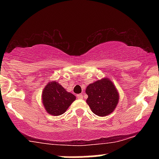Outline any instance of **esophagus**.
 <instances>
[{
	"label": "esophagus",
	"instance_id": "34e87169",
	"mask_svg": "<svg viewBox=\"0 0 159 159\" xmlns=\"http://www.w3.org/2000/svg\"><path fill=\"white\" fill-rule=\"evenodd\" d=\"M77 97L78 98H81V99H82V98H84V96L82 94H78Z\"/></svg>",
	"mask_w": 159,
	"mask_h": 159
}]
</instances>
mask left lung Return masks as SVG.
I'll return each mask as SVG.
<instances>
[{
    "mask_svg": "<svg viewBox=\"0 0 159 159\" xmlns=\"http://www.w3.org/2000/svg\"><path fill=\"white\" fill-rule=\"evenodd\" d=\"M87 103L91 111L99 116L111 114L119 102V93L109 78H105L87 86Z\"/></svg>",
    "mask_w": 159,
    "mask_h": 159,
    "instance_id": "obj_1",
    "label": "left lung"
}]
</instances>
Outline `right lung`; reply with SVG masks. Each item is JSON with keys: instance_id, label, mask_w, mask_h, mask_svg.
Wrapping results in <instances>:
<instances>
[{"instance_id": "obj_1", "label": "right lung", "mask_w": 159, "mask_h": 159, "mask_svg": "<svg viewBox=\"0 0 159 159\" xmlns=\"http://www.w3.org/2000/svg\"><path fill=\"white\" fill-rule=\"evenodd\" d=\"M43 104L49 114L59 116L66 112L76 97L58 82L51 81L43 90Z\"/></svg>"}]
</instances>
